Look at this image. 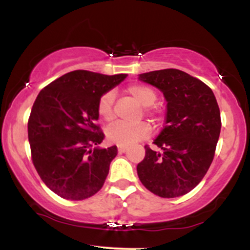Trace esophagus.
I'll list each match as a JSON object with an SVG mask.
<instances>
[{
    "instance_id": "esophagus-1",
    "label": "esophagus",
    "mask_w": 250,
    "mask_h": 250,
    "mask_svg": "<svg viewBox=\"0 0 250 250\" xmlns=\"http://www.w3.org/2000/svg\"><path fill=\"white\" fill-rule=\"evenodd\" d=\"M117 149H119L120 154H123V153H125V151H127V147H121V146H120V147Z\"/></svg>"
}]
</instances>
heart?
I'll return each mask as SVG.
<instances>
[{
    "label": "heart",
    "mask_w": 250,
    "mask_h": 250,
    "mask_svg": "<svg viewBox=\"0 0 250 250\" xmlns=\"http://www.w3.org/2000/svg\"><path fill=\"white\" fill-rule=\"evenodd\" d=\"M127 93L142 107H150L156 101V93L145 84L130 85L127 88ZM114 101L115 94L113 91H107L100 97L97 102V114L104 121H111L114 119ZM148 114L150 113L148 111ZM150 131V127L146 122H140L136 125L115 122L105 129V136L111 143L121 147H129L148 137Z\"/></svg>",
    "instance_id": "obj_1"
}]
</instances>
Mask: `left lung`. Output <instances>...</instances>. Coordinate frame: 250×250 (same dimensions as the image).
Masks as SVG:
<instances>
[{
	"label": "left lung",
	"mask_w": 250,
	"mask_h": 250,
	"mask_svg": "<svg viewBox=\"0 0 250 250\" xmlns=\"http://www.w3.org/2000/svg\"><path fill=\"white\" fill-rule=\"evenodd\" d=\"M139 80L162 91L167 114L165 128L154 140L161 150L146 146L137 175L157 196H182L199 185L213 162L221 131L219 104L206 83L182 70L149 71Z\"/></svg>",
	"instance_id": "8db88e82"
}]
</instances>
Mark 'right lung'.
Instances as JSON below:
<instances>
[{
    "mask_svg": "<svg viewBox=\"0 0 250 250\" xmlns=\"http://www.w3.org/2000/svg\"><path fill=\"white\" fill-rule=\"evenodd\" d=\"M125 77L74 70L37 95L28 121L31 159L45 186L63 199L84 200L102 188L117 147L97 146L104 139L97 102Z\"/></svg>",
    "mask_w": 250,
    "mask_h": 250,
    "instance_id": "add662e5",
    "label": "right lung"
}]
</instances>
